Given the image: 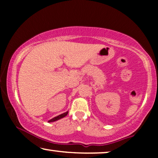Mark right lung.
<instances>
[{"label":"right lung","instance_id":"add662e5","mask_svg":"<svg viewBox=\"0 0 158 158\" xmlns=\"http://www.w3.org/2000/svg\"><path fill=\"white\" fill-rule=\"evenodd\" d=\"M68 111H67V112H65V113H63V114H60V115H59V116H55V117L52 118V119L49 120L48 122H55V121L59 120V119H60V118H62L64 117V116H66L67 115H68Z\"/></svg>","mask_w":158,"mask_h":158}]
</instances>
